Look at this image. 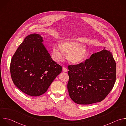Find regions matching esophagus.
Listing matches in <instances>:
<instances>
[{
	"instance_id": "34e87169",
	"label": "esophagus",
	"mask_w": 126,
	"mask_h": 126,
	"mask_svg": "<svg viewBox=\"0 0 126 126\" xmlns=\"http://www.w3.org/2000/svg\"><path fill=\"white\" fill-rule=\"evenodd\" d=\"M62 70H63V71L65 72H67L68 71V69H67L66 68L64 67H63V68H62Z\"/></svg>"
}]
</instances>
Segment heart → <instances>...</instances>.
Here are the masks:
<instances>
[{
    "instance_id": "b5f03b06",
    "label": "heart",
    "mask_w": 126,
    "mask_h": 126,
    "mask_svg": "<svg viewBox=\"0 0 126 126\" xmlns=\"http://www.w3.org/2000/svg\"><path fill=\"white\" fill-rule=\"evenodd\" d=\"M82 43L75 39H67L61 43V48L57 45H54L53 48V54L56 61H60L63 55V51L69 53L68 60L72 64H78L82 62L87 53V49Z\"/></svg>"
}]
</instances>
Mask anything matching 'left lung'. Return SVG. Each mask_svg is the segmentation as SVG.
Segmentation results:
<instances>
[{
  "label": "left lung",
  "mask_w": 126,
  "mask_h": 126,
  "mask_svg": "<svg viewBox=\"0 0 126 126\" xmlns=\"http://www.w3.org/2000/svg\"><path fill=\"white\" fill-rule=\"evenodd\" d=\"M67 88L75 103L88 105L103 100L113 89L116 64L110 51L95 53L84 62L69 65Z\"/></svg>",
  "instance_id": "obj_1"
}]
</instances>
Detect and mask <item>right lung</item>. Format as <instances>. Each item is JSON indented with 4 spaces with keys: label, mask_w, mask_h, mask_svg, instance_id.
Instances as JSON below:
<instances>
[{
    "label": "right lung",
    "mask_w": 126,
    "mask_h": 126,
    "mask_svg": "<svg viewBox=\"0 0 126 126\" xmlns=\"http://www.w3.org/2000/svg\"><path fill=\"white\" fill-rule=\"evenodd\" d=\"M39 34L27 36L14 54L10 63V74L14 84L31 96L45 93L62 71L42 43Z\"/></svg>",
    "instance_id": "add662e5"
}]
</instances>
